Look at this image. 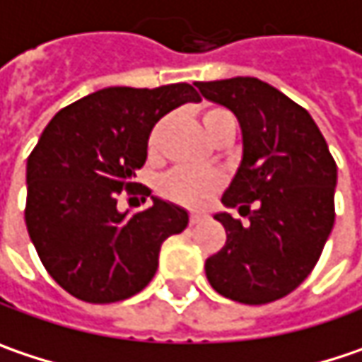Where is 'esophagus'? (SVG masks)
<instances>
[{
  "instance_id": "obj_1",
  "label": "esophagus",
  "mask_w": 362,
  "mask_h": 362,
  "mask_svg": "<svg viewBox=\"0 0 362 362\" xmlns=\"http://www.w3.org/2000/svg\"><path fill=\"white\" fill-rule=\"evenodd\" d=\"M202 220H204V216H199V214H192V216H189V224L195 226V224H199Z\"/></svg>"
}]
</instances>
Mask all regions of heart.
<instances>
[{
	"label": "heart",
	"mask_w": 362,
	"mask_h": 362,
	"mask_svg": "<svg viewBox=\"0 0 362 362\" xmlns=\"http://www.w3.org/2000/svg\"><path fill=\"white\" fill-rule=\"evenodd\" d=\"M224 117H233L226 109L222 107H208L202 111V123H204V129H208L210 125H214L218 119ZM163 129H165V119H158L150 134H148V152H156L158 142H160V136H163ZM222 181L216 173H208V170H192V168H179V170H173L168 173L167 177L160 179L158 183V192L160 195L173 202V204H179V206H185V208H204L208 206V202L216 195L220 189Z\"/></svg>",
	"instance_id": "1"
}]
</instances>
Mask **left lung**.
Segmentation results:
<instances>
[{"mask_svg": "<svg viewBox=\"0 0 362 362\" xmlns=\"http://www.w3.org/2000/svg\"><path fill=\"white\" fill-rule=\"evenodd\" d=\"M195 86L241 123L243 163L222 204L249 218L216 214L226 243L206 259V276L237 303L278 300L311 274L332 233L336 160L307 109L270 84L230 78Z\"/></svg>", "mask_w": 362, "mask_h": 362, "instance_id": "1", "label": "left lung"}]
</instances>
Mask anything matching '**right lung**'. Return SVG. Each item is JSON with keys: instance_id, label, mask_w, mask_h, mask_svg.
Returning a JSON list of instances; mask_svg holds the SVG:
<instances>
[{"instance_id": "1", "label": "right lung", "mask_w": 362, "mask_h": 362, "mask_svg": "<svg viewBox=\"0 0 362 362\" xmlns=\"http://www.w3.org/2000/svg\"><path fill=\"white\" fill-rule=\"evenodd\" d=\"M187 100L199 94L185 82L103 88L67 105L40 134L26 165L24 220L45 270L71 297H134L156 274L160 245L187 226V212L163 199L136 214L117 210L123 189L150 195L134 181L148 134Z\"/></svg>"}]
</instances>
